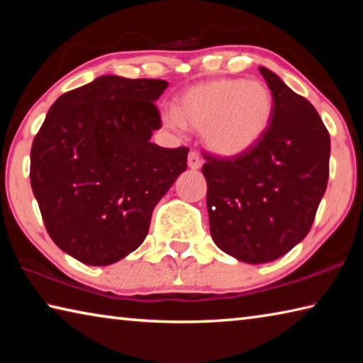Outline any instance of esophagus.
<instances>
[{"instance_id": "34e87169", "label": "esophagus", "mask_w": 363, "mask_h": 363, "mask_svg": "<svg viewBox=\"0 0 363 363\" xmlns=\"http://www.w3.org/2000/svg\"><path fill=\"white\" fill-rule=\"evenodd\" d=\"M187 163H189V168H192V169H199L200 167H201V157L199 155V153H196L195 150H192L189 153V160H187Z\"/></svg>"}]
</instances>
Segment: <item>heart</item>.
<instances>
[{
	"label": "heart",
	"mask_w": 363,
	"mask_h": 363,
	"mask_svg": "<svg viewBox=\"0 0 363 363\" xmlns=\"http://www.w3.org/2000/svg\"><path fill=\"white\" fill-rule=\"evenodd\" d=\"M274 97L259 79L220 78L196 84L182 94L176 112L163 113L164 125L203 131L206 147L232 157L251 149L269 128Z\"/></svg>",
	"instance_id": "obj_1"
}]
</instances>
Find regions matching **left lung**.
Returning <instances> with one entry per match:
<instances>
[{
	"mask_svg": "<svg viewBox=\"0 0 363 363\" xmlns=\"http://www.w3.org/2000/svg\"><path fill=\"white\" fill-rule=\"evenodd\" d=\"M274 97L264 136L233 157L203 153L214 243L237 259L262 264L309 233L330 174V134L314 106L261 67Z\"/></svg>",
	"mask_w": 363,
	"mask_h": 363,
	"instance_id": "obj_1",
	"label": "left lung"
}]
</instances>
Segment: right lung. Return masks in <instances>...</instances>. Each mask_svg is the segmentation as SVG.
I'll return each instance as SVG.
<instances>
[{"instance_id": "add662e5", "label": "right lung", "mask_w": 363, "mask_h": 363, "mask_svg": "<svg viewBox=\"0 0 363 363\" xmlns=\"http://www.w3.org/2000/svg\"><path fill=\"white\" fill-rule=\"evenodd\" d=\"M168 82L96 78L59 97L30 152V182L49 237L89 266L136 250L152 211L187 168V147L150 143Z\"/></svg>"}]
</instances>
